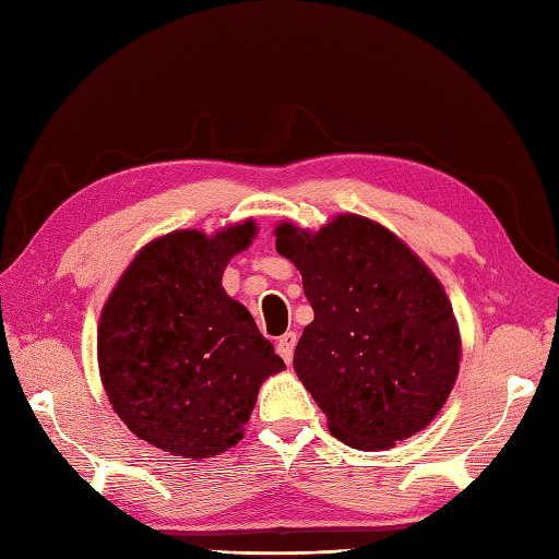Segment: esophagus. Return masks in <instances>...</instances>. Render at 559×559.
Here are the masks:
<instances>
[{"label":"esophagus","instance_id":"obj_1","mask_svg":"<svg viewBox=\"0 0 559 559\" xmlns=\"http://www.w3.org/2000/svg\"><path fill=\"white\" fill-rule=\"evenodd\" d=\"M296 343H298V335L294 331H286L280 341H277V354L280 357L289 364L292 357H294V349H296Z\"/></svg>","mask_w":559,"mask_h":559}]
</instances>
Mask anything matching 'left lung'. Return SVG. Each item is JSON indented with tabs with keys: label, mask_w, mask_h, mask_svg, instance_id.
<instances>
[{
	"label": "left lung",
	"mask_w": 559,
	"mask_h": 559,
	"mask_svg": "<svg viewBox=\"0 0 559 559\" xmlns=\"http://www.w3.org/2000/svg\"><path fill=\"white\" fill-rule=\"evenodd\" d=\"M277 251L302 275L314 310L294 370L359 450H384L425 429L460 370L452 306L431 270L394 233L357 214L319 233L282 224Z\"/></svg>",
	"instance_id": "1"
}]
</instances>
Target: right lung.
I'll return each mask as SVG.
<instances>
[{
    "label": "right lung",
    "mask_w": 559,
    "mask_h": 559,
    "mask_svg": "<svg viewBox=\"0 0 559 559\" xmlns=\"http://www.w3.org/2000/svg\"><path fill=\"white\" fill-rule=\"evenodd\" d=\"M257 226L148 242L99 317L97 359L116 415L142 441L205 460L242 441L261 382L284 361L222 286Z\"/></svg>",
    "instance_id": "add662e5"
}]
</instances>
